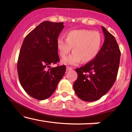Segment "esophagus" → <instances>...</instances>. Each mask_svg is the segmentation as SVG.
I'll use <instances>...</instances> for the list:
<instances>
[{
    "label": "esophagus",
    "mask_w": 132,
    "mask_h": 132,
    "mask_svg": "<svg viewBox=\"0 0 132 132\" xmlns=\"http://www.w3.org/2000/svg\"><path fill=\"white\" fill-rule=\"evenodd\" d=\"M71 70H72V68H71V67H69V66H67V67H66V71H71Z\"/></svg>",
    "instance_id": "obj_1"
}]
</instances>
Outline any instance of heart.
Instances as JSON below:
<instances>
[{
    "mask_svg": "<svg viewBox=\"0 0 132 132\" xmlns=\"http://www.w3.org/2000/svg\"><path fill=\"white\" fill-rule=\"evenodd\" d=\"M102 43V38L98 31L90 30H74L66 33V38H59L57 48L61 57L70 53L71 55L64 58L66 64H77L81 61L88 63L92 61L99 54Z\"/></svg>",
    "mask_w": 132,
    "mask_h": 132,
    "instance_id": "heart-1",
    "label": "heart"
}]
</instances>
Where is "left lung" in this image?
<instances>
[{"label":"left lung","instance_id":"1","mask_svg":"<svg viewBox=\"0 0 132 132\" xmlns=\"http://www.w3.org/2000/svg\"><path fill=\"white\" fill-rule=\"evenodd\" d=\"M105 40L99 54L84 66L76 69L78 79L73 84L80 99L92 102L101 98L111 89L119 70L121 53L111 33L102 27Z\"/></svg>","mask_w":132,"mask_h":132}]
</instances>
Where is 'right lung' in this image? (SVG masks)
<instances>
[{"instance_id":"right-lung-1","label":"right lung","mask_w":132,"mask_h":132,"mask_svg":"<svg viewBox=\"0 0 132 132\" xmlns=\"http://www.w3.org/2000/svg\"><path fill=\"white\" fill-rule=\"evenodd\" d=\"M64 28L63 22L41 23L26 36L17 62L20 82L25 91L35 99H48L64 76L66 66L48 69L60 61L57 40Z\"/></svg>"}]
</instances>
